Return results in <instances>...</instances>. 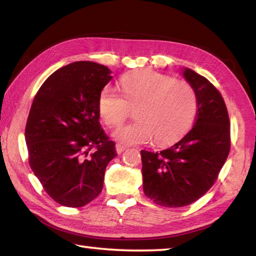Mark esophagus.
<instances>
[{
  "instance_id": "34e87169",
  "label": "esophagus",
  "mask_w": 256,
  "mask_h": 256,
  "mask_svg": "<svg viewBox=\"0 0 256 256\" xmlns=\"http://www.w3.org/2000/svg\"><path fill=\"white\" fill-rule=\"evenodd\" d=\"M126 148H128L126 145H123V144H121V143H118L116 145H115V148H116L118 154H121Z\"/></svg>"
}]
</instances>
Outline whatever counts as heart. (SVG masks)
I'll use <instances>...</instances> for the list:
<instances>
[{
	"label": "heart",
	"mask_w": 256,
	"mask_h": 256,
	"mask_svg": "<svg viewBox=\"0 0 256 256\" xmlns=\"http://www.w3.org/2000/svg\"><path fill=\"white\" fill-rule=\"evenodd\" d=\"M123 96L110 86L98 98V112L108 126H120L135 109L136 121L118 128L114 138L126 144H170L186 133L196 114V94L188 82L141 70L121 78Z\"/></svg>",
	"instance_id": "1"
}]
</instances>
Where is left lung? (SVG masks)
<instances>
[{
	"label": "left lung",
	"mask_w": 256,
	"mask_h": 256,
	"mask_svg": "<svg viewBox=\"0 0 256 256\" xmlns=\"http://www.w3.org/2000/svg\"><path fill=\"white\" fill-rule=\"evenodd\" d=\"M184 78L196 94L194 126L171 148L142 150L143 191L164 208H182L206 193L218 178L231 148L226 105L214 85L185 68Z\"/></svg>",
	"instance_id": "obj_1"
}]
</instances>
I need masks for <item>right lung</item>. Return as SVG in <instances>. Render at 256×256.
<instances>
[{
    "instance_id": "1",
    "label": "right lung",
    "mask_w": 256,
    "mask_h": 256,
    "mask_svg": "<svg viewBox=\"0 0 256 256\" xmlns=\"http://www.w3.org/2000/svg\"><path fill=\"white\" fill-rule=\"evenodd\" d=\"M104 65L81 61L45 80L30 110L28 164L55 202L81 208L101 193L115 143L100 125L98 98L111 81Z\"/></svg>"
}]
</instances>
